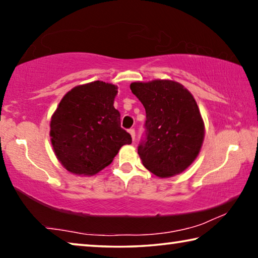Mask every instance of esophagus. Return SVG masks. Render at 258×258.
Masks as SVG:
<instances>
[{"label": "esophagus", "mask_w": 258, "mask_h": 258, "mask_svg": "<svg viewBox=\"0 0 258 258\" xmlns=\"http://www.w3.org/2000/svg\"><path fill=\"white\" fill-rule=\"evenodd\" d=\"M128 132H130L131 137H132L133 141H134V140H135V130H134V128H130V130H128Z\"/></svg>", "instance_id": "1"}]
</instances>
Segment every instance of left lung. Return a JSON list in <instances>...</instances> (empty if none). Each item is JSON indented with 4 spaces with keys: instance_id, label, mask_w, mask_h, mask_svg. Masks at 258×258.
Instances as JSON below:
<instances>
[{
    "instance_id": "left-lung-1",
    "label": "left lung",
    "mask_w": 258,
    "mask_h": 258,
    "mask_svg": "<svg viewBox=\"0 0 258 258\" xmlns=\"http://www.w3.org/2000/svg\"><path fill=\"white\" fill-rule=\"evenodd\" d=\"M130 87L146 109V133L138 147L142 164L159 177L182 173L197 158L204 141L196 100L173 81L135 82Z\"/></svg>"
}]
</instances>
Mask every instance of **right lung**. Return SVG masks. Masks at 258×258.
<instances>
[{"mask_svg":"<svg viewBox=\"0 0 258 258\" xmlns=\"http://www.w3.org/2000/svg\"><path fill=\"white\" fill-rule=\"evenodd\" d=\"M117 86L95 81L74 87L51 118L50 135L56 158L67 171L93 175L111 164L132 138L120 127L113 107Z\"/></svg>","mask_w":258,"mask_h":258,"instance_id":"right-lung-1","label":"right lung"}]
</instances>
